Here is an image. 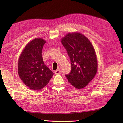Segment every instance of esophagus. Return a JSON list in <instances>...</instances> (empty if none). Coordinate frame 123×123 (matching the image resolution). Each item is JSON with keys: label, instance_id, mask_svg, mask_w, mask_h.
Instances as JSON below:
<instances>
[{"label": "esophagus", "instance_id": "esophagus-1", "mask_svg": "<svg viewBox=\"0 0 123 123\" xmlns=\"http://www.w3.org/2000/svg\"><path fill=\"white\" fill-rule=\"evenodd\" d=\"M55 73L56 74H58L60 73H61V70L60 69H57L56 70H55Z\"/></svg>", "mask_w": 123, "mask_h": 123}]
</instances>
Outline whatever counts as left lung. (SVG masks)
Listing matches in <instances>:
<instances>
[{"label": "left lung", "instance_id": "8db88e82", "mask_svg": "<svg viewBox=\"0 0 123 123\" xmlns=\"http://www.w3.org/2000/svg\"><path fill=\"white\" fill-rule=\"evenodd\" d=\"M62 43L71 63V71L65 76L74 87L84 88L97 71V59L93 47L87 38L79 33H68L62 38Z\"/></svg>", "mask_w": 123, "mask_h": 123}]
</instances>
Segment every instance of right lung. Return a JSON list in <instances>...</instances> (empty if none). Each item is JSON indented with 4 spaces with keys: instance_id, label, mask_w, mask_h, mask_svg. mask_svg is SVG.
Returning a JSON list of instances; mask_svg holds the SVG:
<instances>
[{
    "instance_id": "1",
    "label": "right lung",
    "mask_w": 123,
    "mask_h": 123,
    "mask_svg": "<svg viewBox=\"0 0 123 123\" xmlns=\"http://www.w3.org/2000/svg\"><path fill=\"white\" fill-rule=\"evenodd\" d=\"M46 42L35 38L28 44L20 55L18 73L25 84L32 90H40L44 88L54 73L45 65L42 52Z\"/></svg>"
}]
</instances>
